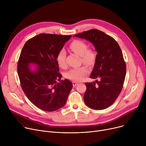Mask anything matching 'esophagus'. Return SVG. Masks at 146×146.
<instances>
[{"label": "esophagus", "instance_id": "obj_1", "mask_svg": "<svg viewBox=\"0 0 146 146\" xmlns=\"http://www.w3.org/2000/svg\"><path fill=\"white\" fill-rule=\"evenodd\" d=\"M78 85V82H73V86H76Z\"/></svg>", "mask_w": 146, "mask_h": 146}]
</instances>
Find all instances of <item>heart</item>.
<instances>
[{
    "label": "heart",
    "instance_id": "obj_1",
    "mask_svg": "<svg viewBox=\"0 0 146 146\" xmlns=\"http://www.w3.org/2000/svg\"><path fill=\"white\" fill-rule=\"evenodd\" d=\"M69 48L74 53L80 56V61L89 67L94 66L97 57L96 52L92 48L88 47L87 44L80 40H74L69 45ZM66 54L64 49H61L57 56V62L61 68H66ZM89 72L86 66L73 68L66 73L65 76L68 79L78 82L81 80Z\"/></svg>",
    "mask_w": 146,
    "mask_h": 146
}]
</instances>
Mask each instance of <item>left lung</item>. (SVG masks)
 Listing matches in <instances>:
<instances>
[{
    "instance_id": "1",
    "label": "left lung",
    "mask_w": 146,
    "mask_h": 146,
    "mask_svg": "<svg viewBox=\"0 0 146 146\" xmlns=\"http://www.w3.org/2000/svg\"><path fill=\"white\" fill-rule=\"evenodd\" d=\"M90 41L98 52L96 62L90 78L98 79L85 83L84 101L89 108L104 110L116 100L123 87L126 64L121 49L112 36L96 29L76 34Z\"/></svg>"
}]
</instances>
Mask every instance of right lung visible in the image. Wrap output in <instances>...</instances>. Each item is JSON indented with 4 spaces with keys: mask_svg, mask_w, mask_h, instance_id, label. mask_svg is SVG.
<instances>
[{
    "mask_svg": "<svg viewBox=\"0 0 146 146\" xmlns=\"http://www.w3.org/2000/svg\"><path fill=\"white\" fill-rule=\"evenodd\" d=\"M72 35L40 34L30 38L22 48L17 71L24 94L37 108L52 112L66 104L73 85L61 80L57 56ZM36 64L35 72L29 64Z\"/></svg>",
    "mask_w": 146,
    "mask_h": 146,
    "instance_id": "1",
    "label": "right lung"
}]
</instances>
